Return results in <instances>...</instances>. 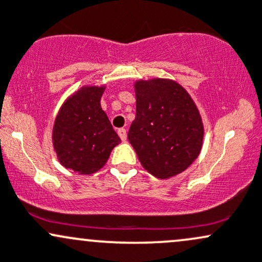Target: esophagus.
<instances>
[{"instance_id": "34e87169", "label": "esophagus", "mask_w": 262, "mask_h": 262, "mask_svg": "<svg viewBox=\"0 0 262 262\" xmlns=\"http://www.w3.org/2000/svg\"><path fill=\"white\" fill-rule=\"evenodd\" d=\"M118 135H119V138H121L123 141L127 140V130H125V129H123V128L118 129Z\"/></svg>"}]
</instances>
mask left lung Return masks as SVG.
<instances>
[{
	"mask_svg": "<svg viewBox=\"0 0 262 262\" xmlns=\"http://www.w3.org/2000/svg\"><path fill=\"white\" fill-rule=\"evenodd\" d=\"M137 113L128 132L138 159L158 179L181 173L202 149L203 124L181 85L154 79L135 83Z\"/></svg>",
	"mask_w": 262,
	"mask_h": 262,
	"instance_id": "left-lung-1",
	"label": "left lung"
}]
</instances>
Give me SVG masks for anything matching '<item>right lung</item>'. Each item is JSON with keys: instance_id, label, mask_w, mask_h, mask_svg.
<instances>
[{"instance_id": "obj_1", "label": "right lung", "mask_w": 262, "mask_h": 262, "mask_svg": "<svg viewBox=\"0 0 262 262\" xmlns=\"http://www.w3.org/2000/svg\"><path fill=\"white\" fill-rule=\"evenodd\" d=\"M103 91L104 87H82L65 101L54 123L53 144L60 164L81 175L103 167L121 143L102 111Z\"/></svg>"}]
</instances>
